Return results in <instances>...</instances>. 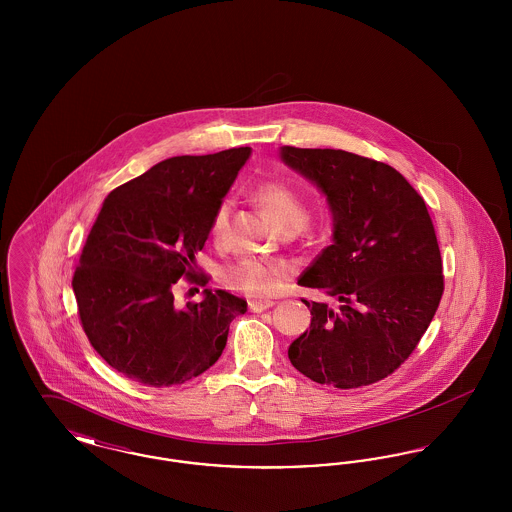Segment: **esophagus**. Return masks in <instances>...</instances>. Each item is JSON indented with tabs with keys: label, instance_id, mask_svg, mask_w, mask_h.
<instances>
[{
	"label": "esophagus",
	"instance_id": "obj_1",
	"mask_svg": "<svg viewBox=\"0 0 512 512\" xmlns=\"http://www.w3.org/2000/svg\"><path fill=\"white\" fill-rule=\"evenodd\" d=\"M249 311L251 313H263V311H267L270 309L272 305H274V301H270V299H265V301H261V299H249Z\"/></svg>",
	"mask_w": 512,
	"mask_h": 512
}]
</instances>
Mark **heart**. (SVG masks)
<instances>
[{"label":"heart","instance_id":"heart-1","mask_svg":"<svg viewBox=\"0 0 512 512\" xmlns=\"http://www.w3.org/2000/svg\"><path fill=\"white\" fill-rule=\"evenodd\" d=\"M255 195L261 207L267 211L268 217L278 228H284V226L301 228L307 222L309 217L307 205L290 186L282 182H265L257 188ZM230 211H232V205L228 201H222L213 215L211 232L217 240L226 234ZM286 278H288L286 265L259 261V259H242L240 263L226 270V282L232 288L247 293L251 297L272 295L282 286Z\"/></svg>","mask_w":512,"mask_h":512}]
</instances>
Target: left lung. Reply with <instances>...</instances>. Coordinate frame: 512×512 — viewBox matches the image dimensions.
Listing matches in <instances>:
<instances>
[{
	"mask_svg": "<svg viewBox=\"0 0 512 512\" xmlns=\"http://www.w3.org/2000/svg\"><path fill=\"white\" fill-rule=\"evenodd\" d=\"M280 159L324 194L334 226L297 284L336 305L305 301L311 328L288 357L317 384H374L405 363L438 311L441 253L426 203L401 172L343 149L284 146Z\"/></svg>",
	"mask_w": 512,
	"mask_h": 512,
	"instance_id": "8db88e82",
	"label": "left lung"
}]
</instances>
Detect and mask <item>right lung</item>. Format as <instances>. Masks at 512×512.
<instances>
[{
    "mask_svg": "<svg viewBox=\"0 0 512 512\" xmlns=\"http://www.w3.org/2000/svg\"><path fill=\"white\" fill-rule=\"evenodd\" d=\"M251 147L180 155L153 165L105 197L74 270L73 292L92 347L126 378L176 386L215 365L230 322L247 301L203 290L178 307L180 278L205 286L195 255Z\"/></svg>",
    "mask_w": 512,
    "mask_h": 512,
    "instance_id": "add662e5",
    "label": "right lung"
}]
</instances>
